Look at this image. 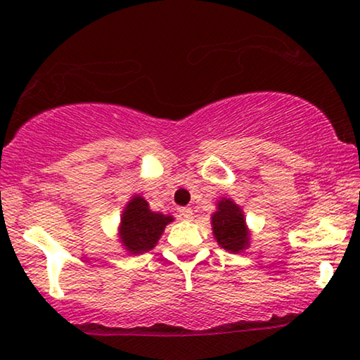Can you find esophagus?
Here are the masks:
<instances>
[{
    "label": "esophagus",
    "instance_id": "esophagus-1",
    "mask_svg": "<svg viewBox=\"0 0 360 360\" xmlns=\"http://www.w3.org/2000/svg\"><path fill=\"white\" fill-rule=\"evenodd\" d=\"M180 218L184 221H190L191 218H193V211H191V208H181Z\"/></svg>",
    "mask_w": 360,
    "mask_h": 360
}]
</instances>
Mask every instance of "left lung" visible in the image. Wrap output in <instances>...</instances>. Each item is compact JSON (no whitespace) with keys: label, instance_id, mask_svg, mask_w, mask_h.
<instances>
[{"label":"left lung","instance_id":"obj_1","mask_svg":"<svg viewBox=\"0 0 360 360\" xmlns=\"http://www.w3.org/2000/svg\"><path fill=\"white\" fill-rule=\"evenodd\" d=\"M213 233L218 244L231 252H239L248 248L249 233L245 229L243 210L234 201L221 200L218 211L213 214Z\"/></svg>","mask_w":360,"mask_h":360}]
</instances>
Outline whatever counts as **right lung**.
I'll use <instances>...</instances> for the list:
<instances>
[{
	"instance_id": "1",
	"label": "right lung",
	"mask_w": 360,
	"mask_h": 360,
	"mask_svg": "<svg viewBox=\"0 0 360 360\" xmlns=\"http://www.w3.org/2000/svg\"><path fill=\"white\" fill-rule=\"evenodd\" d=\"M174 221L172 216L154 213L149 210V205L141 196H134L121 218V243L126 245L129 254L149 252L155 248L157 240L164 233L165 226Z\"/></svg>"
}]
</instances>
